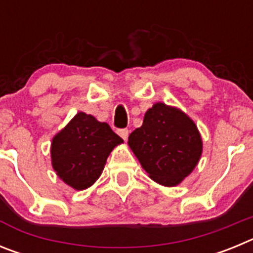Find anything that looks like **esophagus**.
<instances>
[{"label":"esophagus","mask_w":253,"mask_h":253,"mask_svg":"<svg viewBox=\"0 0 253 253\" xmlns=\"http://www.w3.org/2000/svg\"><path fill=\"white\" fill-rule=\"evenodd\" d=\"M118 134H119V135L123 138V139L126 140V139H128L129 130H128V129H120V130H118Z\"/></svg>","instance_id":"1"}]
</instances>
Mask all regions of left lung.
<instances>
[{
  "mask_svg": "<svg viewBox=\"0 0 253 253\" xmlns=\"http://www.w3.org/2000/svg\"><path fill=\"white\" fill-rule=\"evenodd\" d=\"M128 144L149 177L162 186L180 185L198 166L203 139L195 122L176 106L156 102Z\"/></svg>",
  "mask_w": 253,
  "mask_h": 253,
  "instance_id": "left-lung-1",
  "label": "left lung"
}]
</instances>
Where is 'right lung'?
<instances>
[{"instance_id":"obj_1","label":"right lung","mask_w":253,"mask_h":253,"mask_svg":"<svg viewBox=\"0 0 253 253\" xmlns=\"http://www.w3.org/2000/svg\"><path fill=\"white\" fill-rule=\"evenodd\" d=\"M123 142L107 123L80 111L51 139V166L64 184L84 190L101 176L109 154Z\"/></svg>"}]
</instances>
